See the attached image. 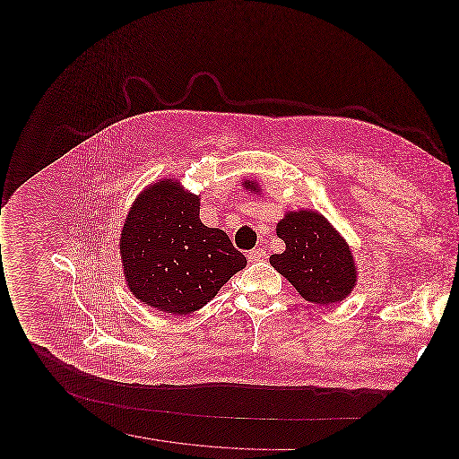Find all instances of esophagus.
Returning <instances> with one entry per match:
<instances>
[{
    "mask_svg": "<svg viewBox=\"0 0 459 459\" xmlns=\"http://www.w3.org/2000/svg\"><path fill=\"white\" fill-rule=\"evenodd\" d=\"M264 258H266V251L262 249V247H256V249L247 251V260L251 263L262 262Z\"/></svg>",
    "mask_w": 459,
    "mask_h": 459,
    "instance_id": "obj_1",
    "label": "esophagus"
}]
</instances>
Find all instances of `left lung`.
Listing matches in <instances>:
<instances>
[{"mask_svg": "<svg viewBox=\"0 0 459 459\" xmlns=\"http://www.w3.org/2000/svg\"><path fill=\"white\" fill-rule=\"evenodd\" d=\"M242 187L262 195L255 180H244ZM277 236L285 251L272 255L270 264L301 298L313 305L328 306L344 301L358 282V268L350 244L322 213L313 210L287 212L277 223Z\"/></svg>", "mask_w": 459, "mask_h": 459, "instance_id": "1", "label": "left lung"}]
</instances>
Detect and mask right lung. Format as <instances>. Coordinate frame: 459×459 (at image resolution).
Segmentation results:
<instances>
[{
    "instance_id": "right-lung-1",
    "label": "right lung",
    "mask_w": 459,
    "mask_h": 459,
    "mask_svg": "<svg viewBox=\"0 0 459 459\" xmlns=\"http://www.w3.org/2000/svg\"><path fill=\"white\" fill-rule=\"evenodd\" d=\"M199 199L169 177L150 184L132 203L120 256L127 287L143 305L189 315L246 266L229 236L201 221Z\"/></svg>"
}]
</instances>
